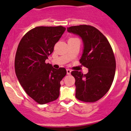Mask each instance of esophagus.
Listing matches in <instances>:
<instances>
[{
    "mask_svg": "<svg viewBox=\"0 0 131 131\" xmlns=\"http://www.w3.org/2000/svg\"><path fill=\"white\" fill-rule=\"evenodd\" d=\"M71 72H72V70L70 69H67V75H70V74L71 73Z\"/></svg>",
    "mask_w": 131,
    "mask_h": 131,
    "instance_id": "34e87169",
    "label": "esophagus"
}]
</instances>
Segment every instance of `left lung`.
<instances>
[{
  "label": "left lung",
  "mask_w": 131,
  "mask_h": 131,
  "mask_svg": "<svg viewBox=\"0 0 131 131\" xmlns=\"http://www.w3.org/2000/svg\"><path fill=\"white\" fill-rule=\"evenodd\" d=\"M67 31L82 39L84 51L80 63L89 69L87 74L71 72L75 79V97L84 102H96L106 94L114 79L116 61L113 49L106 37L91 25L70 26Z\"/></svg>",
  "instance_id": "8db88e82"
}]
</instances>
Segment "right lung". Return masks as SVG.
<instances>
[{
  "mask_svg": "<svg viewBox=\"0 0 131 131\" xmlns=\"http://www.w3.org/2000/svg\"><path fill=\"white\" fill-rule=\"evenodd\" d=\"M62 26H37L23 37L16 53L17 78L26 93L40 105L57 100L64 68L55 69L46 63L65 31Z\"/></svg>",
  "mask_w": 131,
  "mask_h": 131,
  "instance_id": "obj_1",
  "label": "right lung"
}]
</instances>
